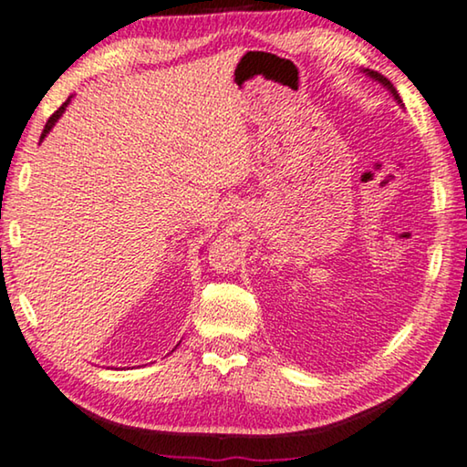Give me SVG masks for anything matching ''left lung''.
I'll return each instance as SVG.
<instances>
[{"instance_id": "8db88e82", "label": "left lung", "mask_w": 467, "mask_h": 467, "mask_svg": "<svg viewBox=\"0 0 467 467\" xmlns=\"http://www.w3.org/2000/svg\"><path fill=\"white\" fill-rule=\"evenodd\" d=\"M364 74L368 76V78H372V80L374 82H379L380 84V87H385L387 90H389V93H391V97H393V99H396L400 105H402V99H400V95H398V90H396V87H393V84L389 82V80H387V78L385 76H380L379 74V71H372V69H364Z\"/></svg>"}]
</instances>
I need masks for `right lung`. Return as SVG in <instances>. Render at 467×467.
Masks as SVG:
<instances>
[{"label":"right lung","mask_w":467,"mask_h":467,"mask_svg":"<svg viewBox=\"0 0 467 467\" xmlns=\"http://www.w3.org/2000/svg\"><path fill=\"white\" fill-rule=\"evenodd\" d=\"M69 101H71V97H69V99H67V101H65V103L61 105V108H58V109L55 111V114H52V116L48 118V122H46V127H44V130H42V140H44V137H46V135H48V133H50V129H52V127H55V124H57V120H58V118H61V116H63V111H65V108H67V105H69Z\"/></svg>","instance_id":"obj_1"}]
</instances>
